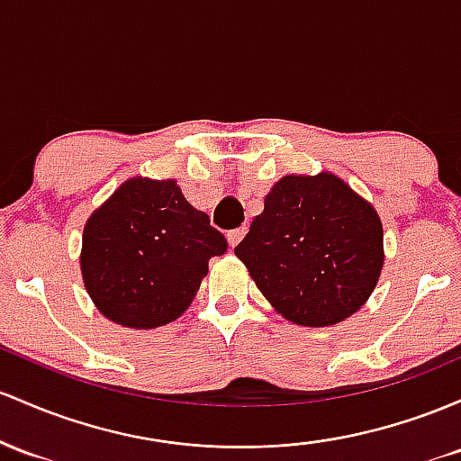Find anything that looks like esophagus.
Instances as JSON below:
<instances>
[{
  "label": "esophagus",
  "instance_id": "esophagus-1",
  "mask_svg": "<svg viewBox=\"0 0 461 461\" xmlns=\"http://www.w3.org/2000/svg\"><path fill=\"white\" fill-rule=\"evenodd\" d=\"M246 230H248L246 226H241V229H235V230H229V235H226V237H229V244H230L232 248H235L237 244H240L241 240H244Z\"/></svg>",
  "mask_w": 461,
  "mask_h": 461
}]
</instances>
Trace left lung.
<instances>
[{
	"mask_svg": "<svg viewBox=\"0 0 461 461\" xmlns=\"http://www.w3.org/2000/svg\"><path fill=\"white\" fill-rule=\"evenodd\" d=\"M283 318L330 327L364 307L384 267L379 215L338 176H285L235 248Z\"/></svg>",
	"mask_w": 461,
	"mask_h": 461,
	"instance_id": "left-lung-1",
	"label": "left lung"
}]
</instances>
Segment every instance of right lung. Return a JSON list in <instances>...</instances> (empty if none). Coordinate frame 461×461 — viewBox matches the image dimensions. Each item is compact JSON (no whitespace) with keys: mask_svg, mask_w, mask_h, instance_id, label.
<instances>
[{"mask_svg":"<svg viewBox=\"0 0 461 461\" xmlns=\"http://www.w3.org/2000/svg\"><path fill=\"white\" fill-rule=\"evenodd\" d=\"M226 237L176 180L131 178L86 220L80 267L100 313L157 329L187 312Z\"/></svg>","mask_w":461,"mask_h":461,"instance_id":"right-lung-1","label":"right lung"}]
</instances>
